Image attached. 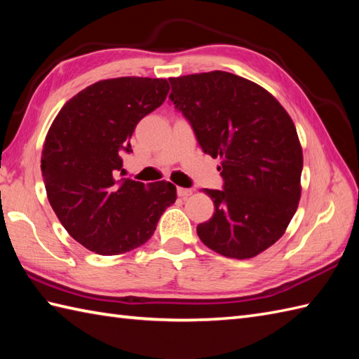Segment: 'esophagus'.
<instances>
[{"label": "esophagus", "instance_id": "34e87169", "mask_svg": "<svg viewBox=\"0 0 359 359\" xmlns=\"http://www.w3.org/2000/svg\"><path fill=\"white\" fill-rule=\"evenodd\" d=\"M193 194V189H189V188H177V196L179 197H184V199H187V197H189Z\"/></svg>", "mask_w": 359, "mask_h": 359}]
</instances>
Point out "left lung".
<instances>
[{
  "mask_svg": "<svg viewBox=\"0 0 359 359\" xmlns=\"http://www.w3.org/2000/svg\"><path fill=\"white\" fill-rule=\"evenodd\" d=\"M170 83V100L202 151L220 157L224 189H203L215 215L197 225V234L225 257H255L280 239L301 199L304 160L293 120L269 90L230 72Z\"/></svg>",
  "mask_w": 359,
  "mask_h": 359,
  "instance_id": "left-lung-1",
  "label": "left lung"
}]
</instances>
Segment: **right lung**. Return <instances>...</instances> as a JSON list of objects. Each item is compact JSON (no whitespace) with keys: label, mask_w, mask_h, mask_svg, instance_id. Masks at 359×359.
<instances>
[{"label":"right lung","mask_w":359,"mask_h":359,"mask_svg":"<svg viewBox=\"0 0 359 359\" xmlns=\"http://www.w3.org/2000/svg\"><path fill=\"white\" fill-rule=\"evenodd\" d=\"M170 93L165 79L97 81L67 102L46 135L41 172L52 210L72 238L97 255L143 245L177 199L170 182L120 177L137 123Z\"/></svg>","instance_id":"obj_1"}]
</instances>
